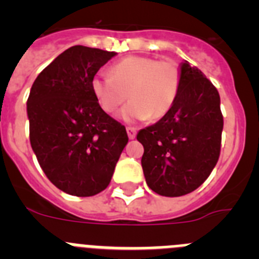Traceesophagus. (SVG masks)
Listing matches in <instances>:
<instances>
[{"label":"esophagus","mask_w":259,"mask_h":259,"mask_svg":"<svg viewBox=\"0 0 259 259\" xmlns=\"http://www.w3.org/2000/svg\"><path fill=\"white\" fill-rule=\"evenodd\" d=\"M127 134H128V139H130V140H134L135 137H136V128L127 127Z\"/></svg>","instance_id":"1"}]
</instances>
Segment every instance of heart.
<instances>
[{"label":"heart","mask_w":259,"mask_h":259,"mask_svg":"<svg viewBox=\"0 0 259 259\" xmlns=\"http://www.w3.org/2000/svg\"><path fill=\"white\" fill-rule=\"evenodd\" d=\"M180 83V68L172 59L130 56L114 63L110 75H95L91 85L105 113H114L128 95L131 102L120 113L124 120H157L174 106Z\"/></svg>","instance_id":"obj_1"}]
</instances>
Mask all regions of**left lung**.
<instances>
[{
    "label": "left lung",
    "mask_w": 259,
    "mask_h": 259,
    "mask_svg": "<svg viewBox=\"0 0 259 259\" xmlns=\"http://www.w3.org/2000/svg\"><path fill=\"white\" fill-rule=\"evenodd\" d=\"M180 74L179 93L170 111L137 134L144 146L141 166L146 184L166 197L197 189L221 154L223 115L218 91L187 61Z\"/></svg>",
    "instance_id": "1"
}]
</instances>
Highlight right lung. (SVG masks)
I'll use <instances>...</instances> for the list:
<instances>
[{"label":"right lung","mask_w":259,"mask_h":259,"mask_svg":"<svg viewBox=\"0 0 259 259\" xmlns=\"http://www.w3.org/2000/svg\"><path fill=\"white\" fill-rule=\"evenodd\" d=\"M115 54L68 48L38 74L27 100L32 149L48 179L71 196L104 191L128 143L125 127L101 109L91 85Z\"/></svg>","instance_id":"add662e5"}]
</instances>
